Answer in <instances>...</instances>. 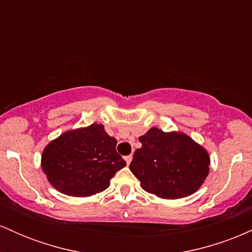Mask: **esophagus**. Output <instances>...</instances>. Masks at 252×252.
Wrapping results in <instances>:
<instances>
[{
    "label": "esophagus",
    "mask_w": 252,
    "mask_h": 252,
    "mask_svg": "<svg viewBox=\"0 0 252 252\" xmlns=\"http://www.w3.org/2000/svg\"><path fill=\"white\" fill-rule=\"evenodd\" d=\"M126 158V164H128V166H129L130 162H131V160H132V155H128V156H126V158Z\"/></svg>",
    "instance_id": "1"
}]
</instances>
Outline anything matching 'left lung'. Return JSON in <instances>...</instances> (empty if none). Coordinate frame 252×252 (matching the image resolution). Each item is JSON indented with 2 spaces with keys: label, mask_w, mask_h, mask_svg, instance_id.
<instances>
[{
  "label": "left lung",
  "mask_w": 252,
  "mask_h": 252,
  "mask_svg": "<svg viewBox=\"0 0 252 252\" xmlns=\"http://www.w3.org/2000/svg\"><path fill=\"white\" fill-rule=\"evenodd\" d=\"M129 168L146 192L162 199L189 196L201 187L210 172L207 150L181 131L149 129L140 136Z\"/></svg>",
  "instance_id": "1"
}]
</instances>
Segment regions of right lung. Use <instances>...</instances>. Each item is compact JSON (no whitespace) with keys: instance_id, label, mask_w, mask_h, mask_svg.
<instances>
[{"instance_id":"right-lung-1","label":"right lung","mask_w":252,"mask_h":252,"mask_svg":"<svg viewBox=\"0 0 252 252\" xmlns=\"http://www.w3.org/2000/svg\"><path fill=\"white\" fill-rule=\"evenodd\" d=\"M116 144L103 124L67 130L45 147L41 168L63 194L91 196L108 189L117 170L126 167Z\"/></svg>"}]
</instances>
